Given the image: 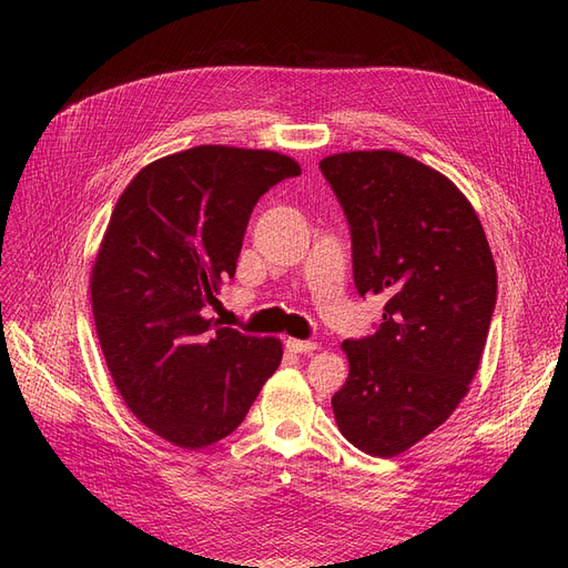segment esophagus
<instances>
[{
  "label": "esophagus",
  "instance_id": "34e87169",
  "mask_svg": "<svg viewBox=\"0 0 568 568\" xmlns=\"http://www.w3.org/2000/svg\"><path fill=\"white\" fill-rule=\"evenodd\" d=\"M286 348L291 353H301V355H311L313 351H317L315 341H301V338H286Z\"/></svg>",
  "mask_w": 568,
  "mask_h": 568
}]
</instances>
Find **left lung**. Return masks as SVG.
<instances>
[{"label": "left lung", "mask_w": 568, "mask_h": 568, "mask_svg": "<svg viewBox=\"0 0 568 568\" xmlns=\"http://www.w3.org/2000/svg\"><path fill=\"white\" fill-rule=\"evenodd\" d=\"M348 217L359 296H384L376 334L343 341L348 379L332 398L357 450L395 457L448 419L478 372L497 272L469 199L400 151L320 161Z\"/></svg>", "instance_id": "8db88e82"}]
</instances>
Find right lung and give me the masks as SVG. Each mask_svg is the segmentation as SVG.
I'll return each instance as SVG.
<instances>
[{"instance_id":"right-lung-1","label":"right lung","mask_w":568,"mask_h":568,"mask_svg":"<svg viewBox=\"0 0 568 568\" xmlns=\"http://www.w3.org/2000/svg\"><path fill=\"white\" fill-rule=\"evenodd\" d=\"M301 175L277 151L201 144L120 194L90 291L101 353L132 415L184 450L230 436L282 363V341L205 317L234 277L253 205Z\"/></svg>"}]
</instances>
